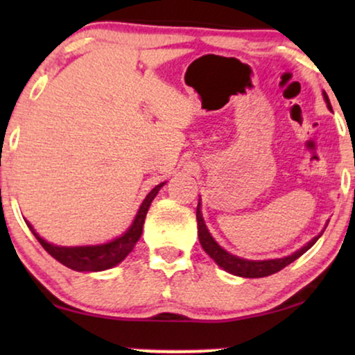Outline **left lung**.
I'll list each match as a JSON object with an SVG mask.
<instances>
[{"label":"left lung","mask_w":355,"mask_h":355,"mask_svg":"<svg viewBox=\"0 0 355 355\" xmlns=\"http://www.w3.org/2000/svg\"><path fill=\"white\" fill-rule=\"evenodd\" d=\"M323 98L327 101L328 108H331V103H329L328 95L324 94V92H323ZM197 225H198V241H200L203 250H205L207 254L215 260V263L220 266V268L234 276H241V278H263V276H270L276 273V271L283 270L284 266H288L289 263H293L294 260H297L300 255H304L305 252H307L310 247L320 239V236H322L324 231L323 227V231L320 232L318 236H315L312 241H309L304 247H300L299 250H295L294 254H291L288 257L270 259V260H247V259H241V257L230 254V252L223 249V247L213 239V236L210 234V231H208L205 221H203L200 202H198L197 205Z\"/></svg>","instance_id":"1"}]
</instances>
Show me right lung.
Masks as SVG:
<instances>
[{
    "instance_id": "right-lung-1",
    "label": "right lung",
    "mask_w": 355,
    "mask_h": 355,
    "mask_svg": "<svg viewBox=\"0 0 355 355\" xmlns=\"http://www.w3.org/2000/svg\"><path fill=\"white\" fill-rule=\"evenodd\" d=\"M164 186V182L155 186L152 191L148 192V196L144 198L142 205L139 207L137 215H135L132 225L128 227V231L124 234H121L114 239H111L105 244H95V245H76V247H66V245H55L46 242L40 234L33 230L31 223H27L28 230L33 232V236L37 237V241L40 242L43 249L50 254L53 259L60 261L67 268L74 271H103L110 270L113 266L119 265L125 257H128L132 249L137 244V241L142 236L145 216L150 208V203L153 202V198L157 197L159 189Z\"/></svg>"
}]
</instances>
